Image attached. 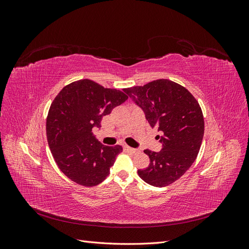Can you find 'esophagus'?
<instances>
[{
    "mask_svg": "<svg viewBox=\"0 0 249 249\" xmlns=\"http://www.w3.org/2000/svg\"><path fill=\"white\" fill-rule=\"evenodd\" d=\"M124 152H127V153H132V154H135L138 152V149L136 148H133L131 146H127V145H124Z\"/></svg>",
    "mask_w": 249,
    "mask_h": 249,
    "instance_id": "34e87169",
    "label": "esophagus"
}]
</instances>
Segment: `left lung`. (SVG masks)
<instances>
[{
	"label": "left lung",
	"mask_w": 249,
	"mask_h": 249,
	"mask_svg": "<svg viewBox=\"0 0 249 249\" xmlns=\"http://www.w3.org/2000/svg\"><path fill=\"white\" fill-rule=\"evenodd\" d=\"M124 91L143 111L152 127L163 133L161 137L158 135L162 149L144 150L149 165L139 169L138 176L152 186H168L191 167L199 152L205 122L198 102L185 87L166 79Z\"/></svg>",
	"instance_id": "obj_1"
}]
</instances>
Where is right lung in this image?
Masks as SVG:
<instances>
[{
	"mask_svg": "<svg viewBox=\"0 0 249 249\" xmlns=\"http://www.w3.org/2000/svg\"><path fill=\"white\" fill-rule=\"evenodd\" d=\"M126 100L120 90L87 79L65 86L55 97L47 118L48 142L58 167L72 182L91 187L109 176L123 147L102 144L92 130Z\"/></svg>",
	"mask_w": 249,
	"mask_h": 249,
	"instance_id": "add662e5",
	"label": "right lung"
}]
</instances>
